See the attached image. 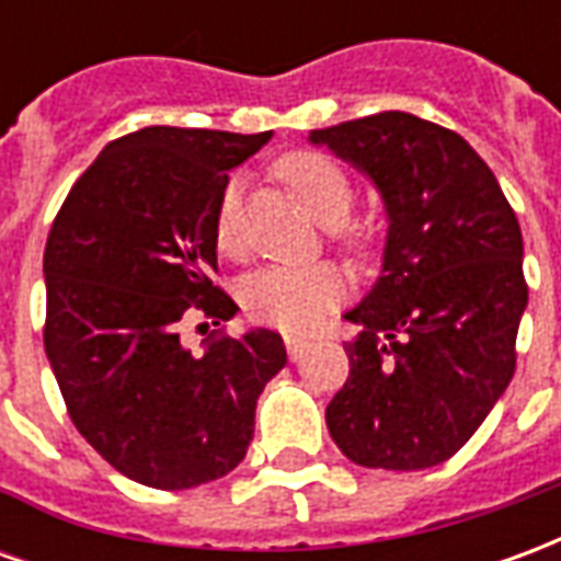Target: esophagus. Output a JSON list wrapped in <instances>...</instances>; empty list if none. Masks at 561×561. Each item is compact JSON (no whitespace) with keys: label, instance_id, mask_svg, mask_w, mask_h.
Returning <instances> with one entry per match:
<instances>
[{"label":"esophagus","instance_id":"1","mask_svg":"<svg viewBox=\"0 0 561 561\" xmlns=\"http://www.w3.org/2000/svg\"><path fill=\"white\" fill-rule=\"evenodd\" d=\"M285 348H288V357L291 360H300L306 352H309V340H304V336H285Z\"/></svg>","mask_w":561,"mask_h":561}]
</instances>
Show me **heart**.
I'll return each mask as SVG.
<instances>
[{
    "label": "heart",
    "instance_id": "1",
    "mask_svg": "<svg viewBox=\"0 0 561 561\" xmlns=\"http://www.w3.org/2000/svg\"><path fill=\"white\" fill-rule=\"evenodd\" d=\"M279 180L321 225L336 228L352 216L354 185L348 173L324 152H294L276 164ZM216 243L225 255L240 249V192L225 188L216 209ZM348 282L333 264H270L240 285L245 316L282 330H304L345 297Z\"/></svg>",
    "mask_w": 561,
    "mask_h": 561
}]
</instances>
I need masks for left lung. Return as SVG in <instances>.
<instances>
[{
	"label": "left lung",
	"mask_w": 561,
	"mask_h": 561,
	"mask_svg": "<svg viewBox=\"0 0 561 561\" xmlns=\"http://www.w3.org/2000/svg\"><path fill=\"white\" fill-rule=\"evenodd\" d=\"M385 201L381 276L345 318L360 328L328 430L366 469L438 466L514 378L529 304L523 233L493 171L450 128L385 111L309 131Z\"/></svg>",
	"instance_id": "left-lung-1"
}]
</instances>
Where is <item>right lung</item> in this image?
I'll use <instances>...</instances> for the list:
<instances>
[{"mask_svg":"<svg viewBox=\"0 0 561 561\" xmlns=\"http://www.w3.org/2000/svg\"><path fill=\"white\" fill-rule=\"evenodd\" d=\"M270 140L149 126L111 140L71 185L44 249V352L78 433L116 471L188 490L240 466L255 405L288 364L279 333L180 342L195 306L213 324L237 304L209 282L228 171Z\"/></svg>","mask_w":561,"mask_h":561,"instance_id":"1","label":"right lung"}]
</instances>
